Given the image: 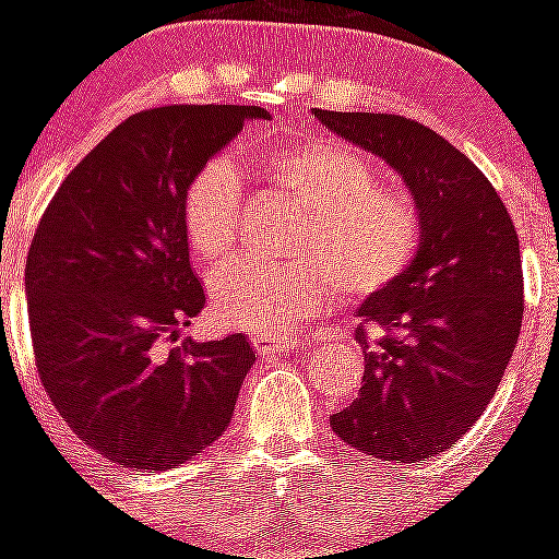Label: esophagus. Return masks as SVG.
I'll return each mask as SVG.
<instances>
[{"label":"esophagus","mask_w":559,"mask_h":559,"mask_svg":"<svg viewBox=\"0 0 559 559\" xmlns=\"http://www.w3.org/2000/svg\"><path fill=\"white\" fill-rule=\"evenodd\" d=\"M257 353H271V349H296L302 347L305 338L299 335H251Z\"/></svg>","instance_id":"1"}]
</instances>
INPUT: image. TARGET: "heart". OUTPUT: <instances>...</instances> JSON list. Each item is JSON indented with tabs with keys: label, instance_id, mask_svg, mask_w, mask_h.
<instances>
[{
	"label": "heart",
	"instance_id": "obj_1",
	"mask_svg": "<svg viewBox=\"0 0 559 559\" xmlns=\"http://www.w3.org/2000/svg\"><path fill=\"white\" fill-rule=\"evenodd\" d=\"M260 170L305 210L288 263L237 257L210 276V310L226 330L290 333L333 302L378 294L406 274L423 224L406 190L378 185V170L355 147L335 140L276 145ZM240 179L226 159H212L181 195V226L204 263L235 246Z\"/></svg>",
	"mask_w": 559,
	"mask_h": 559
}]
</instances>
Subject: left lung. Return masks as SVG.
I'll use <instances>...</instances> for the list:
<instances>
[{
	"mask_svg": "<svg viewBox=\"0 0 559 559\" xmlns=\"http://www.w3.org/2000/svg\"><path fill=\"white\" fill-rule=\"evenodd\" d=\"M313 117L397 170L423 224L406 274L358 308L364 386L330 428L367 456L426 462L481 417L518 344L515 226L484 173L431 128L397 114Z\"/></svg>",
	"mask_w": 559,
	"mask_h": 559,
	"instance_id": "8db88e82",
	"label": "left lung"
}]
</instances>
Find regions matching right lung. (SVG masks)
Here are the masks:
<instances>
[{"mask_svg":"<svg viewBox=\"0 0 559 559\" xmlns=\"http://www.w3.org/2000/svg\"><path fill=\"white\" fill-rule=\"evenodd\" d=\"M260 106L133 114L69 173L24 269L41 383L78 437L136 471H170L229 426L254 349L243 333L181 341L206 305L181 195Z\"/></svg>","mask_w":559,"mask_h":559,"instance_id":"obj_1","label":"right lung"}]
</instances>
